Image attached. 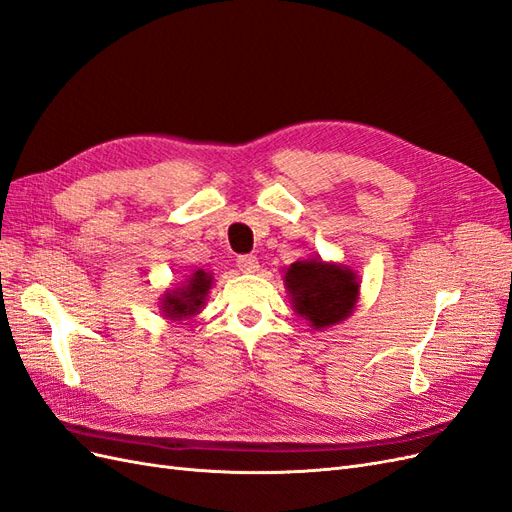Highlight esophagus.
Here are the masks:
<instances>
[{
    "instance_id": "esophagus-1",
    "label": "esophagus",
    "mask_w": 512,
    "mask_h": 512,
    "mask_svg": "<svg viewBox=\"0 0 512 512\" xmlns=\"http://www.w3.org/2000/svg\"><path fill=\"white\" fill-rule=\"evenodd\" d=\"M237 267L243 273H256L258 271V258L252 254H243L237 258Z\"/></svg>"
}]
</instances>
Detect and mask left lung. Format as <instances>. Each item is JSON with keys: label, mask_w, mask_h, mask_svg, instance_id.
Wrapping results in <instances>:
<instances>
[{"label": "left lung", "mask_w": 512, "mask_h": 512, "mask_svg": "<svg viewBox=\"0 0 512 512\" xmlns=\"http://www.w3.org/2000/svg\"><path fill=\"white\" fill-rule=\"evenodd\" d=\"M284 282L294 312L309 320L314 331L346 320L359 301V275L320 258L292 262Z\"/></svg>", "instance_id": "obj_1"}]
</instances>
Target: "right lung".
<instances>
[{"label":"right lung","instance_id":"1","mask_svg":"<svg viewBox=\"0 0 512 512\" xmlns=\"http://www.w3.org/2000/svg\"><path fill=\"white\" fill-rule=\"evenodd\" d=\"M213 275L198 269L192 275H188V280L181 282L179 288L166 290L162 297V314L168 320H190L196 316L200 309H203L207 294L211 290Z\"/></svg>","mask_w":512,"mask_h":512}]
</instances>
